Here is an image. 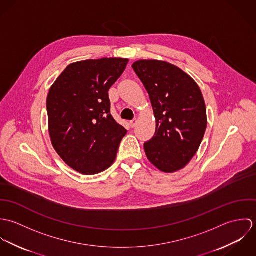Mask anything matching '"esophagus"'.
<instances>
[{
    "label": "esophagus",
    "mask_w": 256,
    "mask_h": 256,
    "mask_svg": "<svg viewBox=\"0 0 256 256\" xmlns=\"http://www.w3.org/2000/svg\"><path fill=\"white\" fill-rule=\"evenodd\" d=\"M136 124H137V119H133L132 121H130V126L132 128H134L136 126Z\"/></svg>",
    "instance_id": "1"
}]
</instances>
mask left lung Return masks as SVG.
<instances>
[{
	"label": "left lung",
	"mask_w": 256,
	"mask_h": 256,
	"mask_svg": "<svg viewBox=\"0 0 256 256\" xmlns=\"http://www.w3.org/2000/svg\"><path fill=\"white\" fill-rule=\"evenodd\" d=\"M144 84L156 117L154 136L144 144L148 160L160 172L183 168L197 152L207 128L203 94L196 82L164 61L132 65Z\"/></svg>",
	"instance_id": "obj_1"
}]
</instances>
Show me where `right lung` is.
Returning <instances> with one entry per match:
<instances>
[{"label": "right lung", "mask_w": 256, "mask_h": 256, "mask_svg": "<svg viewBox=\"0 0 256 256\" xmlns=\"http://www.w3.org/2000/svg\"><path fill=\"white\" fill-rule=\"evenodd\" d=\"M128 62L124 58L76 62L49 90L46 106L51 143L80 174H100L116 158L127 130L110 114L108 90Z\"/></svg>", "instance_id": "right-lung-1"}]
</instances>
